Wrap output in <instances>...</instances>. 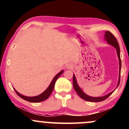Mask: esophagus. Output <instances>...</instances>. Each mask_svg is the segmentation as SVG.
Listing matches in <instances>:
<instances>
[{
	"label": "esophagus",
	"instance_id": "esophagus-1",
	"mask_svg": "<svg viewBox=\"0 0 129 129\" xmlns=\"http://www.w3.org/2000/svg\"><path fill=\"white\" fill-rule=\"evenodd\" d=\"M73 67V66L72 64H67L66 66V69H71Z\"/></svg>",
	"mask_w": 129,
	"mask_h": 129
}]
</instances>
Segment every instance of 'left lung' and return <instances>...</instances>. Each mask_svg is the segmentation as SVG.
<instances>
[{
  "label": "left lung",
  "mask_w": 129,
  "mask_h": 129,
  "mask_svg": "<svg viewBox=\"0 0 129 129\" xmlns=\"http://www.w3.org/2000/svg\"><path fill=\"white\" fill-rule=\"evenodd\" d=\"M105 38L104 39L106 40L107 43L110 45H112L113 47H115L116 50V53L117 55H118V59H119V79H118V84H117V86L116 88L118 87L119 85V82H120V75H121V57H120V49H119V44H118V41L116 39L115 36H113V34L111 33L110 31H107L105 32ZM73 87L74 89L75 90L76 92L78 93V95L83 100L87 101H90V102H101L103 101L106 100L109 96H110L112 93H113V91H115V90L113 91H111L110 93H108L106 95L103 96H100V97H93L87 95V94H85V93L81 90V88H80L79 85H78V82H77L76 77H75V75L73 74Z\"/></svg>",
  "instance_id": "1"
}]
</instances>
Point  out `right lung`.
Segmentation results:
<instances>
[{
	"instance_id": "obj_1",
	"label": "right lung",
	"mask_w": 129,
	"mask_h": 129,
	"mask_svg": "<svg viewBox=\"0 0 129 129\" xmlns=\"http://www.w3.org/2000/svg\"><path fill=\"white\" fill-rule=\"evenodd\" d=\"M63 70H62L60 71L59 73H57V75L54 77V78L53 79L52 81L51 82V83H50L49 86L48 87V88H47L42 93H41V94H39V95L36 96H31V97L26 96L22 95V94H20V93L17 92L14 88V90L19 97H20L22 99H23V100L27 101L28 102H30V103H39V102L44 101L47 100V99L50 96L51 93H52L53 90L54 89L56 81H57V79H58L60 75L63 73Z\"/></svg>"
}]
</instances>
